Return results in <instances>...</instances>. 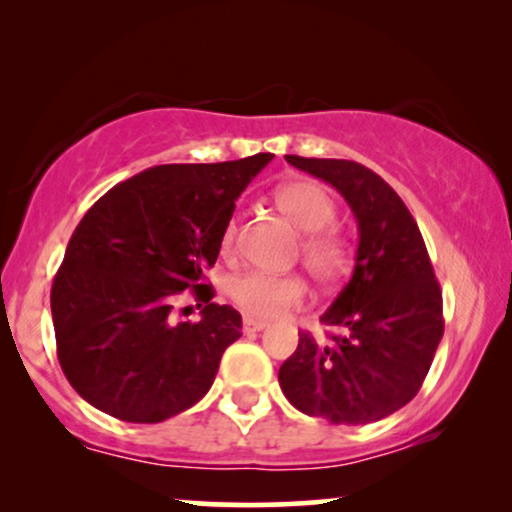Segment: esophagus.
<instances>
[{
    "label": "esophagus",
    "mask_w": 512,
    "mask_h": 512,
    "mask_svg": "<svg viewBox=\"0 0 512 512\" xmlns=\"http://www.w3.org/2000/svg\"><path fill=\"white\" fill-rule=\"evenodd\" d=\"M263 328H268L265 321H256V319H249V317H244V321H242V331L244 333H258V331H263Z\"/></svg>",
    "instance_id": "obj_1"
}]
</instances>
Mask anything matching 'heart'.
Instances as JSON below:
<instances>
[{
  "mask_svg": "<svg viewBox=\"0 0 512 512\" xmlns=\"http://www.w3.org/2000/svg\"><path fill=\"white\" fill-rule=\"evenodd\" d=\"M272 200L286 219L298 230L300 258L305 268L319 282L331 284L345 275L349 268V244L338 230L328 228L335 221V205L324 188L312 181H291L272 191ZM237 223L228 221L221 237L223 254L235 247ZM228 298L237 310L249 319H277L298 310L307 300V284L300 275H268V272H244L228 282Z\"/></svg>",
  "mask_w": 512,
  "mask_h": 512,
  "instance_id": "1",
  "label": "heart"
}]
</instances>
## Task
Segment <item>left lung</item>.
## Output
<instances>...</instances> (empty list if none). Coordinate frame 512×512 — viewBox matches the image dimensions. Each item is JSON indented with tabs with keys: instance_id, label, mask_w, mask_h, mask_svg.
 I'll list each match as a JSON object with an SVG mask.
<instances>
[{
	"instance_id": "1",
	"label": "left lung",
	"mask_w": 512,
	"mask_h": 512,
	"mask_svg": "<svg viewBox=\"0 0 512 512\" xmlns=\"http://www.w3.org/2000/svg\"><path fill=\"white\" fill-rule=\"evenodd\" d=\"M331 184L359 226L356 265L321 324L345 335L298 347L279 368L293 408L333 424H370L410 403L443 338V293L417 221L380 174L354 160L284 156Z\"/></svg>"
}]
</instances>
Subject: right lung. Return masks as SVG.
Wrapping results in <instances>:
<instances>
[{
    "instance_id": "add662e5",
    "label": "right lung",
    "mask_w": 512,
    "mask_h": 512,
    "mask_svg": "<svg viewBox=\"0 0 512 512\" xmlns=\"http://www.w3.org/2000/svg\"><path fill=\"white\" fill-rule=\"evenodd\" d=\"M272 160L156 165L88 209L51 289L62 373L83 401L135 424H158L200 401L242 317L212 303L202 270L219 258L235 200ZM191 288L201 321L172 322Z\"/></svg>"
}]
</instances>
